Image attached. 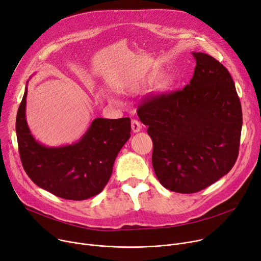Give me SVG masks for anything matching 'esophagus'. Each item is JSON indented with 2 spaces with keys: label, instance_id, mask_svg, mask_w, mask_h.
<instances>
[{
  "label": "esophagus",
  "instance_id": "34e87169",
  "mask_svg": "<svg viewBox=\"0 0 261 261\" xmlns=\"http://www.w3.org/2000/svg\"><path fill=\"white\" fill-rule=\"evenodd\" d=\"M141 128H142V126H141V124H140L138 120H136V119L132 120V130L134 133H139L140 130H141Z\"/></svg>",
  "mask_w": 261,
  "mask_h": 261
}]
</instances>
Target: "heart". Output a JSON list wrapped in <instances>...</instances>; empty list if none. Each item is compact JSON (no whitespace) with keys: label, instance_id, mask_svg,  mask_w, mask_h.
Returning <instances> with one entry per match:
<instances>
[{"label":"heart","instance_id":"b5f03b06","mask_svg":"<svg viewBox=\"0 0 261 261\" xmlns=\"http://www.w3.org/2000/svg\"><path fill=\"white\" fill-rule=\"evenodd\" d=\"M172 86V82L169 79H166V80H163V83H161V85H160L159 87V91L160 92H167L170 90Z\"/></svg>","mask_w":261,"mask_h":261}]
</instances>
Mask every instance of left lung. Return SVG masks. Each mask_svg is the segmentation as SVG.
<instances>
[{
    "instance_id": "8db88e82",
    "label": "left lung",
    "mask_w": 261,
    "mask_h": 261,
    "mask_svg": "<svg viewBox=\"0 0 261 261\" xmlns=\"http://www.w3.org/2000/svg\"><path fill=\"white\" fill-rule=\"evenodd\" d=\"M192 55L196 66L190 84L138 110L152 140L159 182L178 193L203 190L232 169L243 127L242 106L228 70L208 54Z\"/></svg>"
}]
</instances>
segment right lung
Wrapping results in <instances>:
<instances>
[{
	"label": "right lung",
	"instance_id": "right-lung-1",
	"mask_svg": "<svg viewBox=\"0 0 261 261\" xmlns=\"http://www.w3.org/2000/svg\"><path fill=\"white\" fill-rule=\"evenodd\" d=\"M25 93L15 130L23 167L32 182L52 194L84 200L101 192L113 172L115 160L130 137V119H94L77 142L47 146L33 137L26 119Z\"/></svg>",
	"mask_w": 261,
	"mask_h": 261
}]
</instances>
